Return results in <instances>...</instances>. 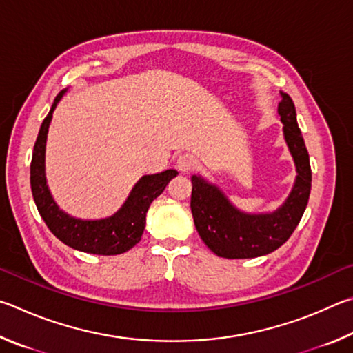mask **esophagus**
Masks as SVG:
<instances>
[{"mask_svg": "<svg viewBox=\"0 0 353 353\" xmlns=\"http://www.w3.org/2000/svg\"><path fill=\"white\" fill-rule=\"evenodd\" d=\"M195 165H196V159L189 153H184L176 159V167H178V170H181V172L192 170Z\"/></svg>", "mask_w": 353, "mask_h": 353, "instance_id": "esophagus-1", "label": "esophagus"}]
</instances>
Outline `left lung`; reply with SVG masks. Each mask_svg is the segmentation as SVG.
Wrapping results in <instances>:
<instances>
[{
    "label": "left lung",
    "mask_w": 353,
    "mask_h": 353,
    "mask_svg": "<svg viewBox=\"0 0 353 353\" xmlns=\"http://www.w3.org/2000/svg\"><path fill=\"white\" fill-rule=\"evenodd\" d=\"M279 116L283 138L296 165V181L288 199L274 212L246 214L200 175H192L190 211L203 242L219 257L251 259L270 254L287 242L304 215L312 189V169L304 138L296 121L292 97L281 92Z\"/></svg>",
    "instance_id": "1"
}]
</instances>
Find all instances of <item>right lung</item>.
I'll return each mask as SVG.
<instances>
[{"instance_id": "1", "label": "right lung", "mask_w": 353, "mask_h": 353, "mask_svg": "<svg viewBox=\"0 0 353 353\" xmlns=\"http://www.w3.org/2000/svg\"><path fill=\"white\" fill-rule=\"evenodd\" d=\"M65 91L59 92L37 136L30 161V189L37 209L55 237L71 248L90 254H122L139 242L145 228V215L152 201L163 194L167 184L178 175L169 169L154 175H144L134 184L127 201L116 214L101 220H82L61 211L49 192L45 176V152L48 128L52 113Z\"/></svg>"}]
</instances>
